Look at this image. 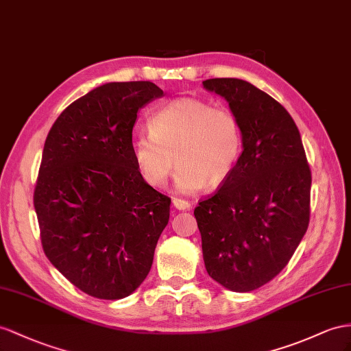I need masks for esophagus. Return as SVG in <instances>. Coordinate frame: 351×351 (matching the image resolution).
<instances>
[{
  "mask_svg": "<svg viewBox=\"0 0 351 351\" xmlns=\"http://www.w3.org/2000/svg\"><path fill=\"white\" fill-rule=\"evenodd\" d=\"M172 203H173V206H175L178 210H188V209L191 208L190 203L185 202V200H181V199H173Z\"/></svg>",
  "mask_w": 351,
  "mask_h": 351,
  "instance_id": "1",
  "label": "esophagus"
}]
</instances>
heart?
Instances as JSON below:
<instances>
[{"label":"heart","mask_w":351,"mask_h":351,"mask_svg":"<svg viewBox=\"0 0 351 351\" xmlns=\"http://www.w3.org/2000/svg\"><path fill=\"white\" fill-rule=\"evenodd\" d=\"M149 132L132 138V156L143 181L154 188L166 184L175 161L178 191L217 188L232 173L243 149L237 117L193 97L160 108L149 119Z\"/></svg>","instance_id":"1"}]
</instances>
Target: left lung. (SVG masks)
<instances>
[{"mask_svg":"<svg viewBox=\"0 0 351 351\" xmlns=\"http://www.w3.org/2000/svg\"><path fill=\"white\" fill-rule=\"evenodd\" d=\"M237 117L243 151L227 181L194 210L208 274L250 292L282 271L310 221L311 172L295 121L276 99L245 80L210 78Z\"/></svg>","mask_w":351,"mask_h":351,"instance_id":"1","label":"left lung"}]
</instances>
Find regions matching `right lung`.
I'll return each instance as SVG.
<instances>
[{
    "mask_svg": "<svg viewBox=\"0 0 351 351\" xmlns=\"http://www.w3.org/2000/svg\"><path fill=\"white\" fill-rule=\"evenodd\" d=\"M163 90L106 83L62 112L44 143L34 208L49 261L80 291L121 300L148 276L170 199L132 156L138 112Z\"/></svg>",
    "mask_w": 351,
    "mask_h": 351,
    "instance_id": "obj_1",
    "label": "right lung"
}]
</instances>
